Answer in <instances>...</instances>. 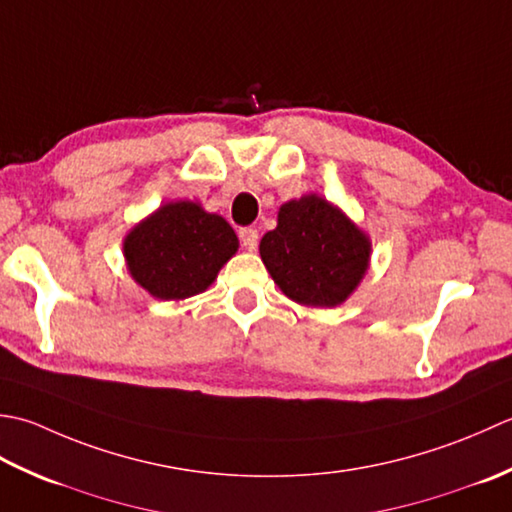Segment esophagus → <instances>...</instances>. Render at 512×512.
<instances>
[{
	"label": "esophagus",
	"mask_w": 512,
	"mask_h": 512,
	"mask_svg": "<svg viewBox=\"0 0 512 512\" xmlns=\"http://www.w3.org/2000/svg\"><path fill=\"white\" fill-rule=\"evenodd\" d=\"M238 236H241V243L245 249H249V252H254V249L258 247V229L243 227L241 232H238Z\"/></svg>",
	"instance_id": "34e87169"
}]
</instances>
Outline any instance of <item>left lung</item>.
Instances as JSON below:
<instances>
[{"label":"left lung","mask_w":512,"mask_h":512,"mask_svg":"<svg viewBox=\"0 0 512 512\" xmlns=\"http://www.w3.org/2000/svg\"><path fill=\"white\" fill-rule=\"evenodd\" d=\"M258 249L278 289L298 305L316 309L342 305L371 263L369 234L318 194L280 205L278 225Z\"/></svg>","instance_id":"obj_1"}]
</instances>
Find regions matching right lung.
<instances>
[{"mask_svg": "<svg viewBox=\"0 0 512 512\" xmlns=\"http://www.w3.org/2000/svg\"><path fill=\"white\" fill-rule=\"evenodd\" d=\"M236 252L232 225L196 201L163 203L123 238L132 280L159 300L203 294Z\"/></svg>", "mask_w": 512, "mask_h": 512, "instance_id": "right-lung-1", "label": "right lung"}]
</instances>
